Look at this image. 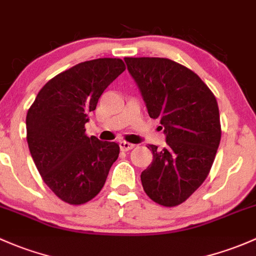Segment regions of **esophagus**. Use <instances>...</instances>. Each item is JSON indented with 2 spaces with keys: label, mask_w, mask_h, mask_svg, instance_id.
Here are the masks:
<instances>
[{
  "label": "esophagus",
  "mask_w": 256,
  "mask_h": 256,
  "mask_svg": "<svg viewBox=\"0 0 256 256\" xmlns=\"http://www.w3.org/2000/svg\"><path fill=\"white\" fill-rule=\"evenodd\" d=\"M119 146H120L121 150H132L134 147H135V144H128V142H126V141H120Z\"/></svg>",
  "instance_id": "obj_1"
}]
</instances>
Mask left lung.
Masks as SVG:
<instances>
[{"instance_id":"left-lung-1","label":"left lung","mask_w":256,"mask_h":256,"mask_svg":"<svg viewBox=\"0 0 256 256\" xmlns=\"http://www.w3.org/2000/svg\"><path fill=\"white\" fill-rule=\"evenodd\" d=\"M147 112L160 119L166 146L150 144L152 163L141 173L144 192L154 202H184L205 182L220 141L214 93L182 64L162 58H125Z\"/></svg>"}]
</instances>
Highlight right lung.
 I'll use <instances>...</instances> for the list:
<instances>
[{"label":"right lung","instance_id":"obj_1","mask_svg":"<svg viewBox=\"0 0 256 256\" xmlns=\"http://www.w3.org/2000/svg\"><path fill=\"white\" fill-rule=\"evenodd\" d=\"M125 71L120 58L86 61L51 78L26 114V141L38 170L56 196L82 205L106 184L119 144L86 135L88 114Z\"/></svg>","mask_w":256,"mask_h":256}]
</instances>
